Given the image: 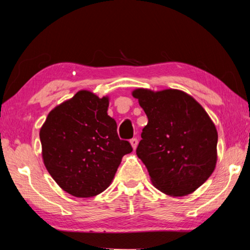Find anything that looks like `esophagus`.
Returning <instances> with one entry per match:
<instances>
[{"label": "esophagus", "instance_id": "34e87169", "mask_svg": "<svg viewBox=\"0 0 250 250\" xmlns=\"http://www.w3.org/2000/svg\"><path fill=\"white\" fill-rule=\"evenodd\" d=\"M130 144H131L133 150H135V149H136L137 146H138V139H137V138H132V139L130 140Z\"/></svg>", "mask_w": 250, "mask_h": 250}]
</instances>
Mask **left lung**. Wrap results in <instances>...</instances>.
Segmentation results:
<instances>
[{
  "label": "left lung",
  "mask_w": 250,
  "mask_h": 250,
  "mask_svg": "<svg viewBox=\"0 0 250 250\" xmlns=\"http://www.w3.org/2000/svg\"><path fill=\"white\" fill-rule=\"evenodd\" d=\"M147 114L137 156L159 191L184 196L199 188L217 164L218 132L206 110L178 89L132 92Z\"/></svg>",
  "instance_id": "1"
}]
</instances>
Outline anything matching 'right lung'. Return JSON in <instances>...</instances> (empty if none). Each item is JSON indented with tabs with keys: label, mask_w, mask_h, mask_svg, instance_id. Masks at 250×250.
<instances>
[{
	"label": "right lung",
	"mask_w": 250,
	"mask_h": 250,
	"mask_svg": "<svg viewBox=\"0 0 250 250\" xmlns=\"http://www.w3.org/2000/svg\"><path fill=\"white\" fill-rule=\"evenodd\" d=\"M109 98L80 91L51 110L40 129L43 164L56 183L76 197L102 193L121 159L132 151L107 115Z\"/></svg>",
	"instance_id": "obj_1"
}]
</instances>
